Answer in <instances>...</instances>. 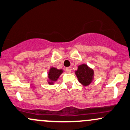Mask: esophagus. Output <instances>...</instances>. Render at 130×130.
<instances>
[{"label": "esophagus", "instance_id": "esophagus-1", "mask_svg": "<svg viewBox=\"0 0 130 130\" xmlns=\"http://www.w3.org/2000/svg\"><path fill=\"white\" fill-rule=\"evenodd\" d=\"M66 71L68 73H71V68H66Z\"/></svg>", "mask_w": 130, "mask_h": 130}]
</instances>
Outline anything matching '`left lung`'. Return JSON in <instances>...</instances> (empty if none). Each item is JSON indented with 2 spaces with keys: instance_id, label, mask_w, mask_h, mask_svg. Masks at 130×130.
<instances>
[{
  "instance_id": "obj_1",
  "label": "left lung",
  "mask_w": 130,
  "mask_h": 130,
  "mask_svg": "<svg viewBox=\"0 0 130 130\" xmlns=\"http://www.w3.org/2000/svg\"><path fill=\"white\" fill-rule=\"evenodd\" d=\"M75 74L78 80L84 86H88L94 79V71L86 64L78 66L77 69L75 71Z\"/></svg>"
}]
</instances>
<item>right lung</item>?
<instances>
[{
  "label": "right lung",
  "mask_w": 130,
  "mask_h": 130,
  "mask_svg": "<svg viewBox=\"0 0 130 130\" xmlns=\"http://www.w3.org/2000/svg\"><path fill=\"white\" fill-rule=\"evenodd\" d=\"M63 69H58L56 68L51 67L48 72L47 82L50 85H54L59 79V76L63 73Z\"/></svg>",
  "instance_id": "add662e5"
}]
</instances>
